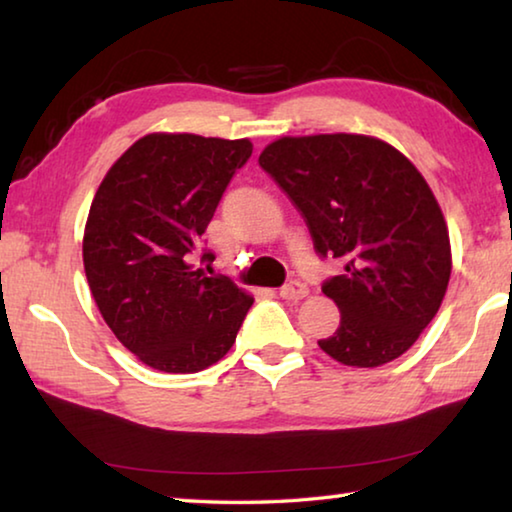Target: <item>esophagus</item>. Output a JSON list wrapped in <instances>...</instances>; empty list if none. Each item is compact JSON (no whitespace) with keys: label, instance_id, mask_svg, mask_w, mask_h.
Wrapping results in <instances>:
<instances>
[{"label":"esophagus","instance_id":"1","mask_svg":"<svg viewBox=\"0 0 512 512\" xmlns=\"http://www.w3.org/2000/svg\"><path fill=\"white\" fill-rule=\"evenodd\" d=\"M307 296H309V289L302 282H298V280H291L289 284H284V287L280 289V298H284V300L298 302V300L307 298Z\"/></svg>","mask_w":512,"mask_h":512}]
</instances>
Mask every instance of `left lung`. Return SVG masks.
Instances as JSON below:
<instances>
[{
    "label": "left lung",
    "instance_id": "left-lung-1",
    "mask_svg": "<svg viewBox=\"0 0 512 512\" xmlns=\"http://www.w3.org/2000/svg\"><path fill=\"white\" fill-rule=\"evenodd\" d=\"M259 164L305 216L316 253L343 264L323 284L341 325L320 350L354 368L402 357L452 275L445 216L422 173L395 146L354 133L280 137Z\"/></svg>",
    "mask_w": 512,
    "mask_h": 512
}]
</instances>
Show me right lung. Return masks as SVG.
<instances>
[{
    "label": "right lung",
    "mask_w": 512,
    "mask_h": 512,
    "mask_svg": "<svg viewBox=\"0 0 512 512\" xmlns=\"http://www.w3.org/2000/svg\"><path fill=\"white\" fill-rule=\"evenodd\" d=\"M250 153V140L151 133L112 164L94 194L83 235L92 298L119 343L153 370L210 368L253 305L228 277H207L192 264Z\"/></svg>",
    "instance_id": "obj_1"
}]
</instances>
